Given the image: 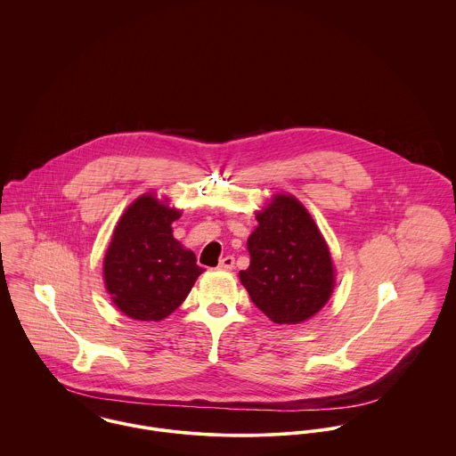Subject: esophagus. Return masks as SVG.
I'll return each mask as SVG.
<instances>
[{
    "label": "esophagus",
    "instance_id": "1",
    "mask_svg": "<svg viewBox=\"0 0 456 456\" xmlns=\"http://www.w3.org/2000/svg\"><path fill=\"white\" fill-rule=\"evenodd\" d=\"M233 266H235V258L233 256H224V258L219 260V265H217L219 270H233Z\"/></svg>",
    "mask_w": 456,
    "mask_h": 456
}]
</instances>
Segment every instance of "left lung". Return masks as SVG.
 Segmentation results:
<instances>
[{
	"label": "left lung",
	"instance_id": "1",
	"mask_svg": "<svg viewBox=\"0 0 456 456\" xmlns=\"http://www.w3.org/2000/svg\"><path fill=\"white\" fill-rule=\"evenodd\" d=\"M256 219L248 240L251 263L240 270V282L273 323H302L322 311L335 286L325 239L295 196H273Z\"/></svg>",
	"mask_w": 456,
	"mask_h": 456
}]
</instances>
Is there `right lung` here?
<instances>
[{
	"label": "right lung",
	"mask_w": 456,
	"mask_h": 456,
	"mask_svg": "<svg viewBox=\"0 0 456 456\" xmlns=\"http://www.w3.org/2000/svg\"><path fill=\"white\" fill-rule=\"evenodd\" d=\"M181 217L154 195L136 198L119 219L103 260L107 291L131 320L161 322L188 297L198 275L193 251L172 235Z\"/></svg>",
	"instance_id": "add662e5"
}]
</instances>
